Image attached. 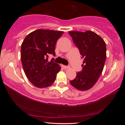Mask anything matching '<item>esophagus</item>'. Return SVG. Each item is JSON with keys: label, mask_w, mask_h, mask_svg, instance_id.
<instances>
[{"label": "esophagus", "mask_w": 125, "mask_h": 125, "mask_svg": "<svg viewBox=\"0 0 125 125\" xmlns=\"http://www.w3.org/2000/svg\"><path fill=\"white\" fill-rule=\"evenodd\" d=\"M62 66L63 68L64 69H69V66H67L62 65Z\"/></svg>", "instance_id": "esophagus-1"}]
</instances>
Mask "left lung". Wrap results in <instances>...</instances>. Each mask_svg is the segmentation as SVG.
I'll return each mask as SVG.
<instances>
[{"mask_svg": "<svg viewBox=\"0 0 125 125\" xmlns=\"http://www.w3.org/2000/svg\"><path fill=\"white\" fill-rule=\"evenodd\" d=\"M69 33L84 59L82 71L70 83L77 89L87 90L94 86L102 73L106 59V43L92 31H70Z\"/></svg>", "mask_w": 125, "mask_h": 125, "instance_id": "8db88e82", "label": "left lung"}]
</instances>
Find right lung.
Listing matches in <instances>:
<instances>
[{"mask_svg":"<svg viewBox=\"0 0 125 125\" xmlns=\"http://www.w3.org/2000/svg\"><path fill=\"white\" fill-rule=\"evenodd\" d=\"M63 31L38 29L26 36L21 46V58L23 71L29 81L39 88L51 86L61 67L48 61L49 54L55 55V46Z\"/></svg>","mask_w":125,"mask_h":125,"instance_id":"1","label":"right lung"}]
</instances>
